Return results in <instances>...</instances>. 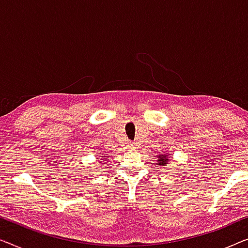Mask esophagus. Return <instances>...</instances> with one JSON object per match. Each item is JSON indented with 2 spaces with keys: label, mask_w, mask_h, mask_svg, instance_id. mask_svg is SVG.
<instances>
[{
  "label": "esophagus",
  "mask_w": 248,
  "mask_h": 248,
  "mask_svg": "<svg viewBox=\"0 0 248 248\" xmlns=\"http://www.w3.org/2000/svg\"><path fill=\"white\" fill-rule=\"evenodd\" d=\"M128 148H130V149H135V148H137V145H135L134 142H132V143H130V145H128Z\"/></svg>",
  "instance_id": "esophagus-1"
}]
</instances>
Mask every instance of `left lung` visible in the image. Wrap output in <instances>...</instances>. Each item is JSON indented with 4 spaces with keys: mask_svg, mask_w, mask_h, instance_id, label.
<instances>
[{
    "mask_svg": "<svg viewBox=\"0 0 248 248\" xmlns=\"http://www.w3.org/2000/svg\"><path fill=\"white\" fill-rule=\"evenodd\" d=\"M168 162V158H164V157H161V159H160V162H159V165H166Z\"/></svg>",
    "mask_w": 248,
    "mask_h": 248,
    "instance_id": "1",
    "label": "left lung"
}]
</instances>
